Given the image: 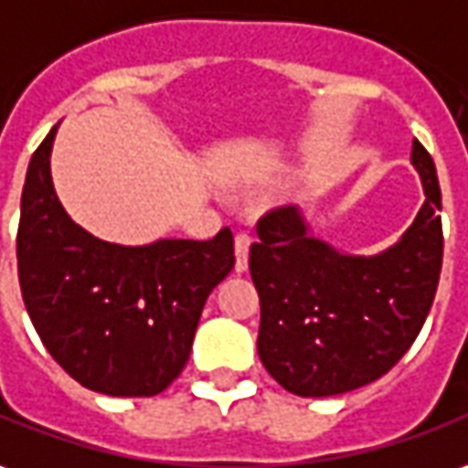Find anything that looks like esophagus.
Here are the masks:
<instances>
[{
    "mask_svg": "<svg viewBox=\"0 0 468 468\" xmlns=\"http://www.w3.org/2000/svg\"><path fill=\"white\" fill-rule=\"evenodd\" d=\"M250 244H252V239H250V234H237L234 237V270L237 272H244L247 270V265H250Z\"/></svg>",
    "mask_w": 468,
    "mask_h": 468,
    "instance_id": "1",
    "label": "esophagus"
}]
</instances>
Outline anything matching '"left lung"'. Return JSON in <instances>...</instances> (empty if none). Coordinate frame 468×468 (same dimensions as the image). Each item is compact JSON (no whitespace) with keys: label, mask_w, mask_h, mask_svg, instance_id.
I'll return each instance as SVG.
<instances>
[{"label":"left lung","mask_w":468,"mask_h":468,"mask_svg":"<svg viewBox=\"0 0 468 468\" xmlns=\"http://www.w3.org/2000/svg\"><path fill=\"white\" fill-rule=\"evenodd\" d=\"M425 203L402 239L377 257H349L314 239L295 206L257 221L250 272L260 292L257 351L301 398H328L388 375L420 334L443 262L433 157L412 142Z\"/></svg>","instance_id":"1"}]
</instances>
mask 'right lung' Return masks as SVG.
Returning <instances> with one entry per match:
<instances>
[{
    "label": "right lung",
    "mask_w": 468,
    "mask_h": 468,
    "mask_svg": "<svg viewBox=\"0 0 468 468\" xmlns=\"http://www.w3.org/2000/svg\"><path fill=\"white\" fill-rule=\"evenodd\" d=\"M56 130L22 188L17 272L37 336L68 375L112 398H153L183 372L208 292L234 267V237L122 247L70 221L50 178Z\"/></svg>",
    "instance_id": "obj_1"
}]
</instances>
